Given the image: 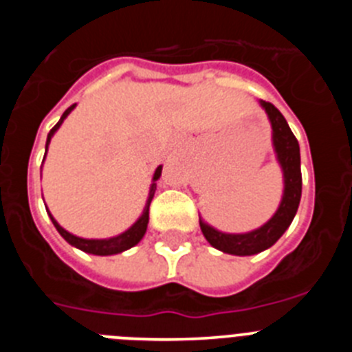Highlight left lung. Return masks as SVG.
<instances>
[{"label": "left lung", "mask_w": 352, "mask_h": 352, "mask_svg": "<svg viewBox=\"0 0 352 352\" xmlns=\"http://www.w3.org/2000/svg\"><path fill=\"white\" fill-rule=\"evenodd\" d=\"M261 105L272 123L273 148H275L276 160L284 173V195H282L280 206L272 219L256 231L245 232V234H227V232L217 231L214 227L208 226L204 220L199 219L201 231H203L204 238L210 241L211 247L231 254V256H254V254H259L276 243V239L280 238L285 229L291 226L298 206H300L301 167L298 139L294 138L287 121L275 105L264 100H261Z\"/></svg>", "instance_id": "8db88e82"}]
</instances>
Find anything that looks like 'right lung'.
Segmentation results:
<instances>
[{
	"mask_svg": "<svg viewBox=\"0 0 352 352\" xmlns=\"http://www.w3.org/2000/svg\"><path fill=\"white\" fill-rule=\"evenodd\" d=\"M74 107H76V104L70 105V107L65 111L63 116L60 118V121H58V123L52 126L51 132H49L47 142H45V153H47V146H49V142H51L54 132L60 129L61 123H63V120L68 116V114L72 113V109H74ZM160 174H162V166H158L157 170H155V174H153V183H151V188H149L148 201H146V206H144V210H142V214L138 219V222L133 223L130 229H126L125 232H121V234L114 236V238H107V239L79 238V236H74V234H70L68 231H65L63 227L56 222L54 217H52L51 213H49V217H51L52 223H54V227L58 229V232H60V234L63 236L65 239H67L72 247L79 248V250H82V252H88V254H93V256H113V254H120V252H125V250H129V248H132L133 245H138L139 241L142 239V236H144L146 227H148V220H149V204H151V199H153L155 190H157V183H155V182L160 178ZM45 210H47V208H45Z\"/></svg>",
	"mask_w": 352,
	"mask_h": 352,
	"instance_id": "1",
	"label": "right lung"
}]
</instances>
